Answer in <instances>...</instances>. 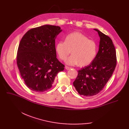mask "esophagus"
Wrapping results in <instances>:
<instances>
[{
    "instance_id": "obj_1",
    "label": "esophagus",
    "mask_w": 129,
    "mask_h": 129,
    "mask_svg": "<svg viewBox=\"0 0 129 129\" xmlns=\"http://www.w3.org/2000/svg\"><path fill=\"white\" fill-rule=\"evenodd\" d=\"M65 69H66V70H70V69H71V67H69V66H65Z\"/></svg>"
}]
</instances>
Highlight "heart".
Returning <instances> with one entry per match:
<instances>
[{
  "instance_id": "1",
  "label": "heart",
  "mask_w": 129,
  "mask_h": 129,
  "mask_svg": "<svg viewBox=\"0 0 129 129\" xmlns=\"http://www.w3.org/2000/svg\"><path fill=\"white\" fill-rule=\"evenodd\" d=\"M97 45L93 40L79 32L67 35L65 42L59 41L55 46L59 58L65 60L72 51V55L66 61L67 64L85 66L90 64L96 57Z\"/></svg>"
}]
</instances>
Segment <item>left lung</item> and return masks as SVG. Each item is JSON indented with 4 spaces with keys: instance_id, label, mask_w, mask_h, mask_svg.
I'll return each mask as SVG.
<instances>
[{
    "instance_id": "8db88e82",
    "label": "left lung",
    "mask_w": 129,
    "mask_h": 129,
    "mask_svg": "<svg viewBox=\"0 0 129 129\" xmlns=\"http://www.w3.org/2000/svg\"><path fill=\"white\" fill-rule=\"evenodd\" d=\"M100 37L99 51L94 60L78 71L73 85L80 95H96L111 77L117 64L116 51L112 40L97 29Z\"/></svg>"
}]
</instances>
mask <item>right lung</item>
I'll return each instance as SVG.
<instances>
[{
  "mask_svg": "<svg viewBox=\"0 0 129 129\" xmlns=\"http://www.w3.org/2000/svg\"><path fill=\"white\" fill-rule=\"evenodd\" d=\"M62 30L44 25L27 31L19 45L17 63L24 83L31 90L43 92L50 89L64 65L56 58L55 39Z\"/></svg>",
  "mask_w": 129,
  "mask_h": 129,
  "instance_id": "add662e5",
  "label": "right lung"
}]
</instances>
